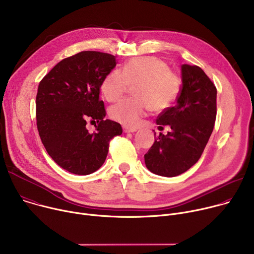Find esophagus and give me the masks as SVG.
I'll list each match as a JSON object with an SVG mask.
<instances>
[{
  "mask_svg": "<svg viewBox=\"0 0 254 254\" xmlns=\"http://www.w3.org/2000/svg\"><path fill=\"white\" fill-rule=\"evenodd\" d=\"M136 130L135 127H124V131L125 132H134Z\"/></svg>",
  "mask_w": 254,
  "mask_h": 254,
  "instance_id": "34e87169",
  "label": "esophagus"
}]
</instances>
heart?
Returning <instances> with one entry per match:
<instances>
[{"mask_svg":"<svg viewBox=\"0 0 254 254\" xmlns=\"http://www.w3.org/2000/svg\"><path fill=\"white\" fill-rule=\"evenodd\" d=\"M133 98L124 99L111 106L110 118L127 127L137 124L150 109L159 113L167 110L180 94L181 80L168 64L156 57L132 58L125 63L122 72L110 71L101 83V92L109 102L125 95L133 85Z\"/></svg>","mask_w":254,"mask_h":254,"instance_id":"b5f03b06","label":"heart"}]
</instances>
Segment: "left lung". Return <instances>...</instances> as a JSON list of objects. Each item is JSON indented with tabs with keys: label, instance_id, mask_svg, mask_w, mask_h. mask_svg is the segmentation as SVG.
Listing matches in <instances>:
<instances>
[{
	"label": "left lung",
	"instance_id": "obj_1",
	"mask_svg": "<svg viewBox=\"0 0 254 254\" xmlns=\"http://www.w3.org/2000/svg\"><path fill=\"white\" fill-rule=\"evenodd\" d=\"M182 86L176 104L157 118L159 128L169 125L145 154L147 168L173 177L188 171L200 158L213 132L217 115V88L197 65H181ZM156 134V133H155Z\"/></svg>",
	"mask_w": 254,
	"mask_h": 254
}]
</instances>
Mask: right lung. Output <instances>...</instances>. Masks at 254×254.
Returning a JSON list of instances; mask_svg holds the SVG:
<instances>
[{
  "label": "right lung",
  "instance_id": "add662e5",
  "mask_svg": "<svg viewBox=\"0 0 254 254\" xmlns=\"http://www.w3.org/2000/svg\"><path fill=\"white\" fill-rule=\"evenodd\" d=\"M115 65L110 54L81 52L61 61L39 82V136L55 162L68 172L88 175L98 170L111 139L123 132L119 123L104 120V102L99 99L101 83ZM88 120L98 122L95 132L85 128Z\"/></svg>",
  "mask_w": 254,
  "mask_h": 254
}]
</instances>
